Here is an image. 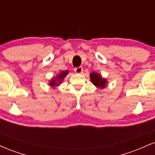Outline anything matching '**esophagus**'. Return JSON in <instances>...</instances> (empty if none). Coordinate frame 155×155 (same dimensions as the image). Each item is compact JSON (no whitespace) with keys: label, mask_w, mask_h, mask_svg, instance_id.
<instances>
[{"label":"esophagus","mask_w":155,"mask_h":155,"mask_svg":"<svg viewBox=\"0 0 155 155\" xmlns=\"http://www.w3.org/2000/svg\"><path fill=\"white\" fill-rule=\"evenodd\" d=\"M74 71H75L76 74H81L83 71V68L81 67L76 68L74 69Z\"/></svg>","instance_id":"1"}]
</instances>
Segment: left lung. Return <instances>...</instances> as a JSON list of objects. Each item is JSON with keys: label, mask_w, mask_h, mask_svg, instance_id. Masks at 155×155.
<instances>
[{"label": "left lung", "mask_w": 155, "mask_h": 155, "mask_svg": "<svg viewBox=\"0 0 155 155\" xmlns=\"http://www.w3.org/2000/svg\"><path fill=\"white\" fill-rule=\"evenodd\" d=\"M90 81L97 88L104 89L107 85V79L103 78L100 74L96 72H92L90 74Z\"/></svg>", "instance_id": "obj_1"}]
</instances>
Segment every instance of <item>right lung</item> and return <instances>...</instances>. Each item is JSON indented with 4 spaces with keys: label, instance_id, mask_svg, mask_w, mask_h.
<instances>
[{
    "label": "right lung",
    "instance_id": "add662e5",
    "mask_svg": "<svg viewBox=\"0 0 155 155\" xmlns=\"http://www.w3.org/2000/svg\"><path fill=\"white\" fill-rule=\"evenodd\" d=\"M68 74V71H63L58 75L51 78V79L49 82V85L51 87H55L57 86H59Z\"/></svg>",
    "mask_w": 155,
    "mask_h": 155
}]
</instances>
